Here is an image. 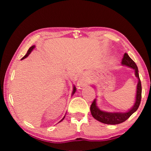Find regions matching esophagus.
I'll return each mask as SVG.
<instances>
[{"mask_svg": "<svg viewBox=\"0 0 151 151\" xmlns=\"http://www.w3.org/2000/svg\"><path fill=\"white\" fill-rule=\"evenodd\" d=\"M88 82V80L87 77L86 76V75H81L78 80V87H80V88H83L87 85Z\"/></svg>", "mask_w": 151, "mask_h": 151, "instance_id": "34e87169", "label": "esophagus"}]
</instances>
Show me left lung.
I'll use <instances>...</instances> for the list:
<instances>
[{"label":"left lung","instance_id":"obj_1","mask_svg":"<svg viewBox=\"0 0 151 151\" xmlns=\"http://www.w3.org/2000/svg\"><path fill=\"white\" fill-rule=\"evenodd\" d=\"M122 65L127 66L134 70L135 76L138 78V83L137 86V93L135 97V102L134 105L131 109L126 112H106L102 111L97 106L96 99L94 100L91 106V112L92 116L99 122L107 124H118L124 122L131 116L139 108L140 101H141L142 87L141 83L139 78V70L136 64L132 60L127 53H124L122 60Z\"/></svg>","mask_w":151,"mask_h":151}]
</instances>
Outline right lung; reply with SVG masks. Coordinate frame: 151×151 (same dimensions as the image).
I'll list each match as a JSON object with an SVG mask.
<instances>
[{"instance_id":"obj_1","label":"right lung","mask_w":151,"mask_h":151,"mask_svg":"<svg viewBox=\"0 0 151 151\" xmlns=\"http://www.w3.org/2000/svg\"><path fill=\"white\" fill-rule=\"evenodd\" d=\"M35 48V45H33V46H32V47H30V48H29V50H28V51H27V54H26V55H25L24 56V57H22V58H21V60H23V59H24V58H27V57H28V56H29V55L30 54V52H32V50H33V49H34V48ZM76 87H75V86H73V90L72 95H73V94L75 93V92H76ZM65 116H64V117H63V119H62V120H61V121H59V122H61V121H63V120L64 119H65Z\"/></svg>"}]
</instances>
